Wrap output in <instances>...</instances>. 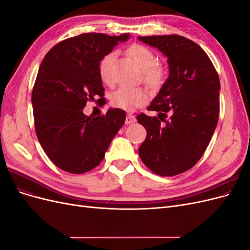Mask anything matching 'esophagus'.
<instances>
[{
	"label": "esophagus",
	"instance_id": "obj_1",
	"mask_svg": "<svg viewBox=\"0 0 250 250\" xmlns=\"http://www.w3.org/2000/svg\"><path fill=\"white\" fill-rule=\"evenodd\" d=\"M135 121H137V119H135V117L133 115H131V113H129V115H127L126 117V120H125V124L128 125V124H132L134 123Z\"/></svg>",
	"mask_w": 250,
	"mask_h": 250
}]
</instances>
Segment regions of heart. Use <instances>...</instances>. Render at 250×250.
<instances>
[{"label": "heart", "instance_id": "heart-1", "mask_svg": "<svg viewBox=\"0 0 250 250\" xmlns=\"http://www.w3.org/2000/svg\"><path fill=\"white\" fill-rule=\"evenodd\" d=\"M134 62L142 69L144 82L151 87H160L167 76V70L162 64L155 62L156 57L153 51L143 44L135 43L127 50ZM115 53L110 52L103 56L99 62V75L103 83L111 85L113 83L112 62ZM148 100V93L143 87H120L111 95L110 103L113 107L124 110H132L145 104Z\"/></svg>", "mask_w": 250, "mask_h": 250}]
</instances>
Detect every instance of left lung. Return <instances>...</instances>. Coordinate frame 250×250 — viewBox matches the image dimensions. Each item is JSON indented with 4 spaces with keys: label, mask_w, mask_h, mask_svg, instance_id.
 <instances>
[{
    "label": "left lung",
    "mask_w": 250,
    "mask_h": 250,
    "mask_svg": "<svg viewBox=\"0 0 250 250\" xmlns=\"http://www.w3.org/2000/svg\"><path fill=\"white\" fill-rule=\"evenodd\" d=\"M139 40L163 52L170 69L168 79L147 107L158 111L157 117L143 112L137 116L147 130L139 154L157 175H178L197 164L213 137L220 109V80L207 53L191 40L177 34Z\"/></svg>",
    "instance_id": "1"
}]
</instances>
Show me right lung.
<instances>
[{"instance_id":"right-lung-1","label":"right lung","mask_w":250,"mask_h":250,"mask_svg":"<svg viewBox=\"0 0 250 250\" xmlns=\"http://www.w3.org/2000/svg\"><path fill=\"white\" fill-rule=\"evenodd\" d=\"M128 37L82 33L58 42L44 56L32 90L34 126L43 151L59 169L82 174L96 168L123 126L122 109L87 117L83 108L95 97L104 105L99 62Z\"/></svg>"}]
</instances>
